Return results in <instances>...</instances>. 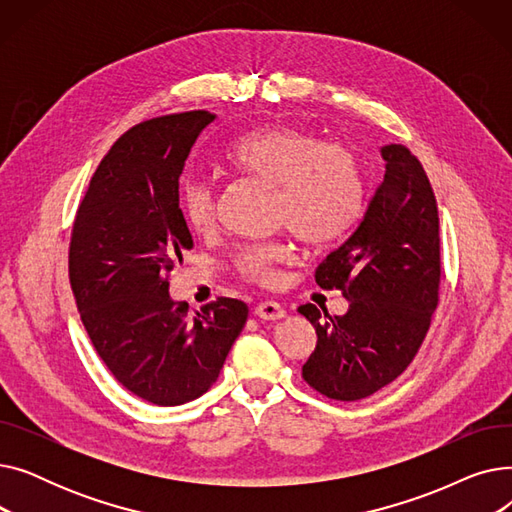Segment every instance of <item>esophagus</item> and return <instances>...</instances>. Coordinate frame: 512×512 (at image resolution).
<instances>
[{
  "label": "esophagus",
  "mask_w": 512,
  "mask_h": 512,
  "mask_svg": "<svg viewBox=\"0 0 512 512\" xmlns=\"http://www.w3.org/2000/svg\"><path fill=\"white\" fill-rule=\"evenodd\" d=\"M253 313H255L259 319H270V321L282 319V317L286 315L284 307H282L280 303H276V301H263V303H259Z\"/></svg>",
  "instance_id": "1"
}]
</instances>
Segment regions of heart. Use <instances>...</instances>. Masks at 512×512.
I'll return each instance as SVG.
<instances>
[{"label": "heart", "mask_w": 512, "mask_h": 512, "mask_svg": "<svg viewBox=\"0 0 512 512\" xmlns=\"http://www.w3.org/2000/svg\"><path fill=\"white\" fill-rule=\"evenodd\" d=\"M228 164L276 186V220L307 245L324 247L351 232L365 207V180L359 157L342 145H324L317 134L294 126H263L238 137L226 151ZM184 220L195 232L215 224V188L188 180L180 188ZM288 257L278 240L242 249L234 265L251 280H270Z\"/></svg>", "instance_id": "heart-1"}]
</instances>
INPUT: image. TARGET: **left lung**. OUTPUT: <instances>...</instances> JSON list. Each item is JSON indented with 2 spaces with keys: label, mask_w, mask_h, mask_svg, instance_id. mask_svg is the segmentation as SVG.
<instances>
[{
  "label": "left lung",
  "mask_w": 512,
  "mask_h": 512,
  "mask_svg": "<svg viewBox=\"0 0 512 512\" xmlns=\"http://www.w3.org/2000/svg\"><path fill=\"white\" fill-rule=\"evenodd\" d=\"M386 174L363 220L315 270L338 288L344 315L299 307L317 334L303 380L334 400H361L409 367L432 324L440 288V220L432 184L405 145L382 147Z\"/></svg>",
  "instance_id": "8db88e82"
}]
</instances>
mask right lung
Masks as SVG:
<instances>
[{"mask_svg":"<svg viewBox=\"0 0 512 512\" xmlns=\"http://www.w3.org/2000/svg\"><path fill=\"white\" fill-rule=\"evenodd\" d=\"M205 110L126 130L97 166L72 226L68 272L97 355L132 394L176 407L205 394L249 307L220 297L195 315L170 297V274L193 249L178 180Z\"/></svg>","mask_w":512,"mask_h":512,"instance_id":"1","label":"right lung"}]
</instances>
